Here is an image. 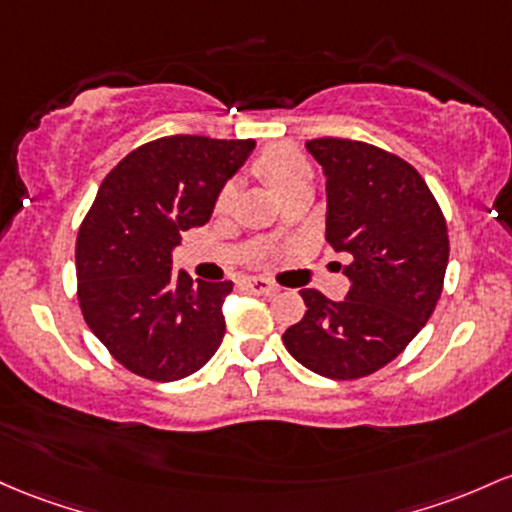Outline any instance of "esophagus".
I'll list each match as a JSON object with an SVG mask.
<instances>
[{"label":"esophagus","mask_w":512,"mask_h":512,"mask_svg":"<svg viewBox=\"0 0 512 512\" xmlns=\"http://www.w3.org/2000/svg\"><path fill=\"white\" fill-rule=\"evenodd\" d=\"M243 286L247 291H252V294H262V296L277 294V284H272L269 279H262V277H247Z\"/></svg>","instance_id":"34e87169"}]
</instances>
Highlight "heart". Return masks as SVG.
Here are the masks:
<instances>
[{
    "instance_id": "b5f03b06",
    "label": "heart",
    "mask_w": 512,
    "mask_h": 512,
    "mask_svg": "<svg viewBox=\"0 0 512 512\" xmlns=\"http://www.w3.org/2000/svg\"><path fill=\"white\" fill-rule=\"evenodd\" d=\"M255 172L274 189L279 196L289 192L291 187H299V184H308L311 179V165L296 148L289 145H279V148H269L255 160ZM235 189L226 184L216 196V211L223 213L233 204Z\"/></svg>"
}]
</instances>
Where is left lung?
<instances>
[{
	"instance_id": "obj_1",
	"label": "left lung",
	"mask_w": 512,
	"mask_h": 512,
	"mask_svg": "<svg viewBox=\"0 0 512 512\" xmlns=\"http://www.w3.org/2000/svg\"><path fill=\"white\" fill-rule=\"evenodd\" d=\"M325 174V240L352 257L345 301L303 289L306 313L282 335L289 355L328 379L386 367L435 311L449 260L440 204L413 165L347 138L306 143Z\"/></svg>"
}]
</instances>
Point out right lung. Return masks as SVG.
<instances>
[{"instance_id": "1", "label": "right lung", "mask_w": 512, "mask_h": 512, "mask_svg": "<svg viewBox=\"0 0 512 512\" xmlns=\"http://www.w3.org/2000/svg\"><path fill=\"white\" fill-rule=\"evenodd\" d=\"M255 140L167 136L128 153L101 182L77 233V301L116 362L150 381L199 372L226 333L233 282L174 272L182 233L211 218Z\"/></svg>"}]
</instances>
